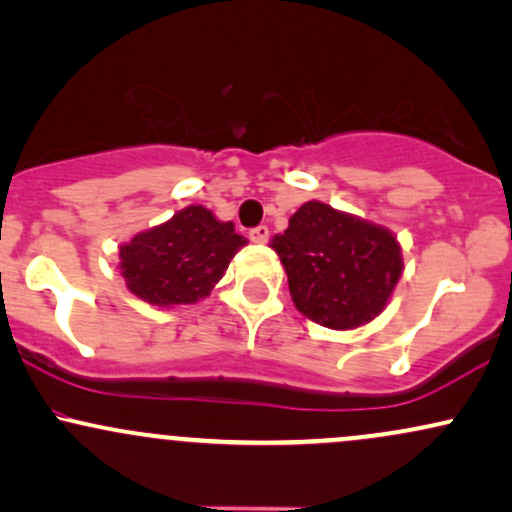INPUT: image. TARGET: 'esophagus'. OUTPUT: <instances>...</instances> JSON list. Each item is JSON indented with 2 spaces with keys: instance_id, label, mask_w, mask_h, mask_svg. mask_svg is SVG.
Masks as SVG:
<instances>
[{
  "instance_id": "obj_1",
  "label": "esophagus",
  "mask_w": 512,
  "mask_h": 512,
  "mask_svg": "<svg viewBox=\"0 0 512 512\" xmlns=\"http://www.w3.org/2000/svg\"><path fill=\"white\" fill-rule=\"evenodd\" d=\"M267 238H269V228L267 226H257V228H252V231H250L252 243H267Z\"/></svg>"
}]
</instances>
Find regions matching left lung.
<instances>
[{"mask_svg": "<svg viewBox=\"0 0 512 512\" xmlns=\"http://www.w3.org/2000/svg\"><path fill=\"white\" fill-rule=\"evenodd\" d=\"M272 248L296 308L330 330L378 317L402 276V248L387 228L322 202H305Z\"/></svg>", "mask_w": 512, "mask_h": 512, "instance_id": "left-lung-1", "label": "left lung"}]
</instances>
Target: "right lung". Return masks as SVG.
<instances>
[{
  "instance_id": "1",
  "label": "right lung",
  "mask_w": 512,
  "mask_h": 512,
  "mask_svg": "<svg viewBox=\"0 0 512 512\" xmlns=\"http://www.w3.org/2000/svg\"><path fill=\"white\" fill-rule=\"evenodd\" d=\"M245 243L231 221L192 204L120 245V272L127 289L146 303L161 308L197 303L209 296Z\"/></svg>"
}]
</instances>
